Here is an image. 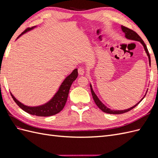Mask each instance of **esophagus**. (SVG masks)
I'll use <instances>...</instances> for the list:
<instances>
[{
  "label": "esophagus",
  "mask_w": 158,
  "mask_h": 158,
  "mask_svg": "<svg viewBox=\"0 0 158 158\" xmlns=\"http://www.w3.org/2000/svg\"><path fill=\"white\" fill-rule=\"evenodd\" d=\"M78 72L80 75H83L85 73V69L83 67H79L78 69Z\"/></svg>",
  "instance_id": "34e87169"
}]
</instances>
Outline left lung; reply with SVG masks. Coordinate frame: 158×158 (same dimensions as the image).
Returning a JSON list of instances; mask_svg holds the SVG:
<instances>
[{"label": "left lung", "instance_id": "1", "mask_svg": "<svg viewBox=\"0 0 158 158\" xmlns=\"http://www.w3.org/2000/svg\"><path fill=\"white\" fill-rule=\"evenodd\" d=\"M121 28H122V30L125 33V37L126 38H127V39L128 40H135V41H140L141 44L143 45V46H144V48L145 49V51L147 53V55L148 56V59H149V63H150V65H151V60H150V54H149V52H148V50L147 49V47L146 45V44H144V41H143L142 40V38L139 36V35L138 34V33L136 32H135V31H133L131 29H129V28L127 27H125V26H121ZM90 88H91V92H92V97H93V99L94 100V102L95 103V104L97 105V106L102 110V111H103V112L105 113H109V114H122V113H127L129 111H131V110H132L133 108H135L136 106H138V104H139L140 102L142 101V100L144 98V97L146 96V95H144V97L140 101L138 102L137 104H136L135 106H133L131 108H129L128 109H125V110H121V111H117V110H112V109H110L109 108H107L105 105H103V103H102L101 102V101L98 99V98L97 97V95H95V94L94 93V92L93 91V89L92 88V85H90Z\"/></svg>", "mask_w": 158, "mask_h": 158}]
</instances>
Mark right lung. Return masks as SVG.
<instances>
[{"mask_svg": "<svg viewBox=\"0 0 158 158\" xmlns=\"http://www.w3.org/2000/svg\"><path fill=\"white\" fill-rule=\"evenodd\" d=\"M33 27H35L27 28L26 30H24V31H23L21 33V35H22L23 33L32 30ZM21 35H19L18 37ZM77 76H78V69H76L73 71V73L65 78V80L63 81V82L60 85L58 92L56 93V94L54 95V97L52 98L51 101H49V102H47V103L43 105V106H37V107L26 106L24 105L21 103L20 102H18V100L13 96V95L11 93L10 94L14 99V101L16 103V104L19 107H20L22 109H23V111H26V113H29L30 114H33V115H36V116H40V117L52 116V115H54V114L59 113L64 108L66 102V100H67V98H68L71 85L74 81L76 79V78H77Z\"/></svg>", "mask_w": 158, "mask_h": 158, "instance_id": "1", "label": "right lung"}]
</instances>
